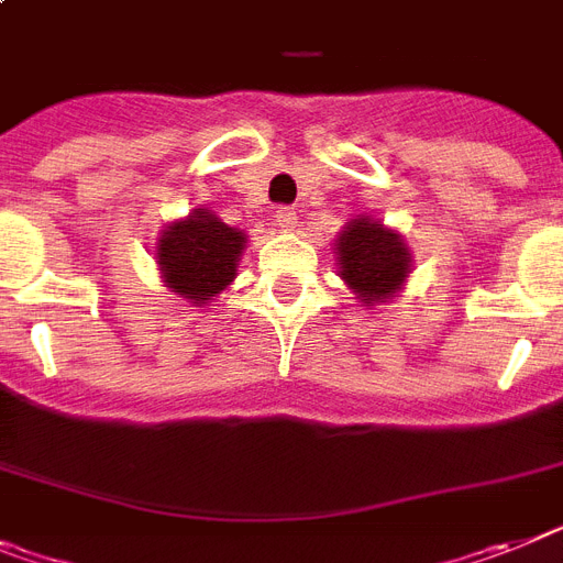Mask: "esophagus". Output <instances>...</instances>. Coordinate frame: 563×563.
I'll list each match as a JSON object with an SVG mask.
<instances>
[{
    "instance_id": "esophagus-1",
    "label": "esophagus",
    "mask_w": 563,
    "mask_h": 563,
    "mask_svg": "<svg viewBox=\"0 0 563 563\" xmlns=\"http://www.w3.org/2000/svg\"><path fill=\"white\" fill-rule=\"evenodd\" d=\"M276 224L285 230V233H290V230L299 224V213H296V208H278L276 210Z\"/></svg>"
}]
</instances>
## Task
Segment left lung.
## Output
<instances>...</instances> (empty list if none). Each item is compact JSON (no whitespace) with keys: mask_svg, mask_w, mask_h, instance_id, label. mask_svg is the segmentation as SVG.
<instances>
[{"mask_svg":"<svg viewBox=\"0 0 563 563\" xmlns=\"http://www.w3.org/2000/svg\"><path fill=\"white\" fill-rule=\"evenodd\" d=\"M335 256L339 276L347 282L355 299L367 307L393 299L410 276L412 264L405 239L369 216H358L341 230L335 239Z\"/></svg>","mask_w":563,"mask_h":563,"instance_id":"1","label":"left lung"}]
</instances>
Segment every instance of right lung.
Wrapping results in <instances>:
<instances>
[{"label": "right lung", "mask_w": 563, "mask_h": 563, "mask_svg": "<svg viewBox=\"0 0 563 563\" xmlns=\"http://www.w3.org/2000/svg\"><path fill=\"white\" fill-rule=\"evenodd\" d=\"M247 235L224 224L210 210L196 208L187 219L167 224L158 235V271L170 292L205 307L235 278Z\"/></svg>", "instance_id": "right-lung-1"}]
</instances>
